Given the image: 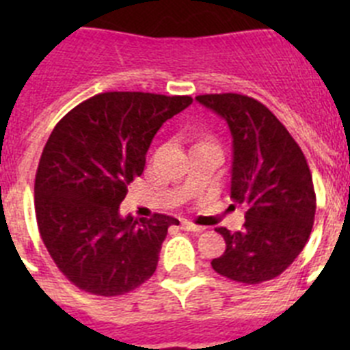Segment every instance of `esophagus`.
Listing matches in <instances>:
<instances>
[{"label":"esophagus","instance_id":"34e87169","mask_svg":"<svg viewBox=\"0 0 350 350\" xmlns=\"http://www.w3.org/2000/svg\"><path fill=\"white\" fill-rule=\"evenodd\" d=\"M180 228L184 231H194V233H202L203 230H205V228H203V226H196V224H193V222H189V221H180Z\"/></svg>","mask_w":350,"mask_h":350}]
</instances>
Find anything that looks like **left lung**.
Here are the masks:
<instances>
[{
	"label": "left lung",
	"instance_id": "obj_1",
	"mask_svg": "<svg viewBox=\"0 0 350 350\" xmlns=\"http://www.w3.org/2000/svg\"><path fill=\"white\" fill-rule=\"evenodd\" d=\"M196 101L230 128L231 198L247 206L242 231L215 230L226 250L212 268L237 282H267L298 258L310 237L315 193L307 159L286 126L254 98L224 92Z\"/></svg>",
	"mask_w": 350,
	"mask_h": 350
}]
</instances>
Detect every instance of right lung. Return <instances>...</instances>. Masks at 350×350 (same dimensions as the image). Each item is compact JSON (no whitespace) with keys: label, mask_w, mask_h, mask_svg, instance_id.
<instances>
[{"label":"right lung","mask_w":350,"mask_h":350,"mask_svg":"<svg viewBox=\"0 0 350 350\" xmlns=\"http://www.w3.org/2000/svg\"><path fill=\"white\" fill-rule=\"evenodd\" d=\"M191 96L103 92L77 105L43 147L35 178L42 240L61 273L96 296L137 289L156 271L175 217H122L128 185L144 173L154 135Z\"/></svg>","instance_id":"1"}]
</instances>
